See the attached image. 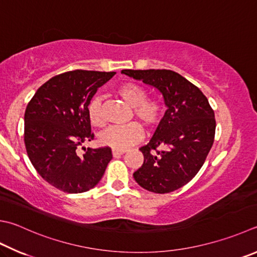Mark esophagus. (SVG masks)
Masks as SVG:
<instances>
[{"mask_svg":"<svg viewBox=\"0 0 257 257\" xmlns=\"http://www.w3.org/2000/svg\"><path fill=\"white\" fill-rule=\"evenodd\" d=\"M125 152V150H116V149H113L112 150V153H113V157H119V156H122V154H124Z\"/></svg>","mask_w":257,"mask_h":257,"instance_id":"esophagus-1","label":"esophagus"}]
</instances>
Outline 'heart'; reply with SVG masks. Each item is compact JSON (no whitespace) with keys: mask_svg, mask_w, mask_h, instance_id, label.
Listing matches in <instances>:
<instances>
[{"mask_svg":"<svg viewBox=\"0 0 257 257\" xmlns=\"http://www.w3.org/2000/svg\"><path fill=\"white\" fill-rule=\"evenodd\" d=\"M116 93L125 103L133 108L134 114L147 127H153L160 122L163 113L162 103L159 99H148V90L144 86L133 81L120 85ZM88 117L95 126L104 124L101 104L94 98L88 105ZM143 138V128L138 123L114 125L100 134L101 144L116 150H126Z\"/></svg>","mask_w":257,"mask_h":257,"instance_id":"obj_1","label":"heart"}]
</instances>
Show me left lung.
Here are the masks:
<instances>
[{"label":"left lung","mask_w":257,"mask_h":257,"mask_svg":"<svg viewBox=\"0 0 257 257\" xmlns=\"http://www.w3.org/2000/svg\"><path fill=\"white\" fill-rule=\"evenodd\" d=\"M162 95L167 110L150 142L140 148L144 162L133 177L143 189L168 193L196 176L214 143V110L202 91L172 70L124 69Z\"/></svg>","instance_id":"obj_1"}]
</instances>
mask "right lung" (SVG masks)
I'll return each instance as SVG.
<instances>
[{
	"mask_svg": "<svg viewBox=\"0 0 257 257\" xmlns=\"http://www.w3.org/2000/svg\"><path fill=\"white\" fill-rule=\"evenodd\" d=\"M114 71L74 70L52 77L39 88L24 114V143L38 173L57 189L80 193L100 181L112 160L109 148H77L94 139L88 105Z\"/></svg>",
	"mask_w": 257,
	"mask_h": 257,
	"instance_id": "obj_1",
	"label": "right lung"
}]
</instances>
